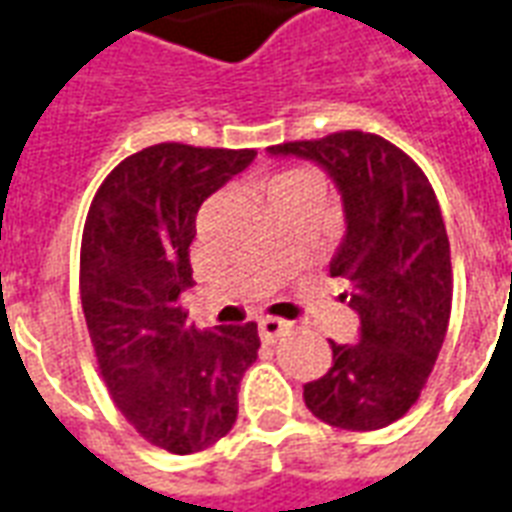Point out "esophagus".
Segmentation results:
<instances>
[{"label": "esophagus", "instance_id": "1", "mask_svg": "<svg viewBox=\"0 0 512 512\" xmlns=\"http://www.w3.org/2000/svg\"><path fill=\"white\" fill-rule=\"evenodd\" d=\"M285 328L287 325L282 323V320H276V317H260V320H257V331H260V339H263V342H276V339H279V336H282V333H285Z\"/></svg>", "mask_w": 512, "mask_h": 512}]
</instances>
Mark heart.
<instances>
[{
    "instance_id": "1",
    "label": "heart",
    "mask_w": 512,
    "mask_h": 512,
    "mask_svg": "<svg viewBox=\"0 0 512 512\" xmlns=\"http://www.w3.org/2000/svg\"><path fill=\"white\" fill-rule=\"evenodd\" d=\"M293 176H301V170H293V173H282V176H279L274 184H279V181H285V179H293Z\"/></svg>"
}]
</instances>
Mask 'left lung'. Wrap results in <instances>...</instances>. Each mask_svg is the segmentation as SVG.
Here are the masks:
<instances>
[{
	"label": "left lung",
	"mask_w": 512,
	"mask_h": 512,
	"mask_svg": "<svg viewBox=\"0 0 512 512\" xmlns=\"http://www.w3.org/2000/svg\"><path fill=\"white\" fill-rule=\"evenodd\" d=\"M268 154L314 162L339 189L344 236L328 268L347 279L342 301L361 320L355 344L331 342L333 366L304 385L306 407L336 429H382L418 401L448 331L453 274L437 195L404 151L372 132Z\"/></svg>",
	"instance_id": "8db88e82"
}]
</instances>
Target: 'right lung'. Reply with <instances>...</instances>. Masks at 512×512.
I'll use <instances>...</instances> for the list:
<instances>
[{
	"label": "right lung",
	"mask_w": 512,
	"mask_h": 512,
	"mask_svg": "<svg viewBox=\"0 0 512 512\" xmlns=\"http://www.w3.org/2000/svg\"><path fill=\"white\" fill-rule=\"evenodd\" d=\"M252 149L160 143L111 170L83 227L81 304L102 380L140 437L198 453L233 429L257 323L198 331L179 298L203 200L249 168Z\"/></svg>",
	"instance_id": "add662e5"
}]
</instances>
